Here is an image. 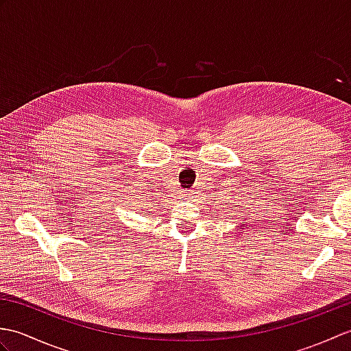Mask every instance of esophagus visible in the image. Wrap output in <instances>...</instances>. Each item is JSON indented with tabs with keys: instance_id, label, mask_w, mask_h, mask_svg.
I'll list each match as a JSON object with an SVG mask.
<instances>
[{
	"instance_id": "esophagus-1",
	"label": "esophagus",
	"mask_w": 351,
	"mask_h": 351,
	"mask_svg": "<svg viewBox=\"0 0 351 351\" xmlns=\"http://www.w3.org/2000/svg\"><path fill=\"white\" fill-rule=\"evenodd\" d=\"M184 196L185 197H190L191 196V191H184Z\"/></svg>"
}]
</instances>
